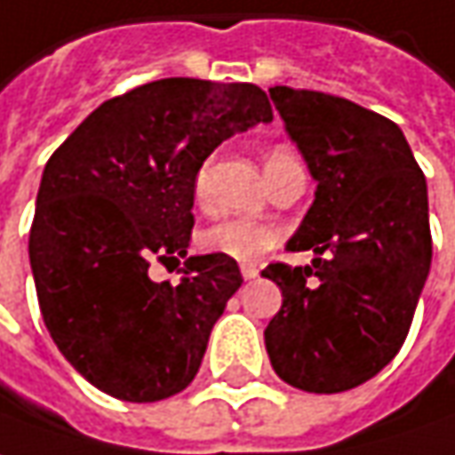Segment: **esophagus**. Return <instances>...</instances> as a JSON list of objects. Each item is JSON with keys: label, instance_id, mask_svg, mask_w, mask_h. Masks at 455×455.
Returning a JSON list of instances; mask_svg holds the SVG:
<instances>
[{"label": "esophagus", "instance_id": "esophagus-1", "mask_svg": "<svg viewBox=\"0 0 455 455\" xmlns=\"http://www.w3.org/2000/svg\"><path fill=\"white\" fill-rule=\"evenodd\" d=\"M242 277H244V280H254V277H259V267L242 265Z\"/></svg>", "mask_w": 455, "mask_h": 455}]
</instances>
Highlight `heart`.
I'll use <instances>...</instances> for the list:
<instances>
[{
    "label": "heart",
    "mask_w": 455,
    "mask_h": 455,
    "mask_svg": "<svg viewBox=\"0 0 455 455\" xmlns=\"http://www.w3.org/2000/svg\"><path fill=\"white\" fill-rule=\"evenodd\" d=\"M292 163H298V157L290 149H272L267 155V172L292 165ZM208 170H211V163H204L198 168V172H196V178H193L196 198L206 196ZM277 239H280V228L275 227V224H269V221L228 216V219H221V221L211 224L201 234V247L208 249V251H219V254L231 257L236 262H257L265 251H269L277 244Z\"/></svg>",
    "instance_id": "1"
}]
</instances>
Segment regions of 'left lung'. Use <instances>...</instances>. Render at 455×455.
I'll list each match as a JSON object with an SVG mask.
<instances>
[{"label": "left lung", "instance_id": "left-lung-1", "mask_svg": "<svg viewBox=\"0 0 455 455\" xmlns=\"http://www.w3.org/2000/svg\"><path fill=\"white\" fill-rule=\"evenodd\" d=\"M269 96L318 188L287 242L310 249L313 265L262 269L283 290L267 354L287 385L346 392L405 344L433 259L425 175L382 114L321 91L275 86Z\"/></svg>", "mask_w": 455, "mask_h": 455}]
</instances>
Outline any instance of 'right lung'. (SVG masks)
I'll list each match as a JSON object with an SVG mask.
<instances>
[{
    "label": "right lung",
    "mask_w": 455,
    "mask_h": 455,
    "mask_svg": "<svg viewBox=\"0 0 455 455\" xmlns=\"http://www.w3.org/2000/svg\"><path fill=\"white\" fill-rule=\"evenodd\" d=\"M272 122L254 84L163 78L104 101L50 155L30 228L43 321L78 374L124 403H157L193 382L208 336L242 287L224 254L186 259L193 178L236 132Z\"/></svg>",
    "instance_id": "right-lung-1"
}]
</instances>
